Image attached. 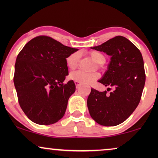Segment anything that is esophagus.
Segmentation results:
<instances>
[{
  "mask_svg": "<svg viewBox=\"0 0 158 158\" xmlns=\"http://www.w3.org/2000/svg\"><path fill=\"white\" fill-rule=\"evenodd\" d=\"M75 86H76V88H78L80 87V85H81V83L77 81H75Z\"/></svg>",
  "mask_w": 158,
  "mask_h": 158,
  "instance_id": "34e87169",
  "label": "esophagus"
}]
</instances>
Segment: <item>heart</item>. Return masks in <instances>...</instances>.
Segmentation results:
<instances>
[{
	"mask_svg": "<svg viewBox=\"0 0 158 158\" xmlns=\"http://www.w3.org/2000/svg\"><path fill=\"white\" fill-rule=\"evenodd\" d=\"M89 55L98 64H103L106 62V57L99 52L91 51L89 52ZM79 60V52L72 53L67 57V66L70 69L75 68L78 64ZM70 77L75 81L81 82L83 83L90 84L98 78V75L96 74V73H87L82 70H76L71 73Z\"/></svg>",
	"mask_w": 158,
	"mask_h": 158,
	"instance_id": "heart-1",
	"label": "heart"
}]
</instances>
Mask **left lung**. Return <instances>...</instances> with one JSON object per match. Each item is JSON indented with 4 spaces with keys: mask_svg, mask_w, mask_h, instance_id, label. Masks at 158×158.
<instances>
[{
    "mask_svg": "<svg viewBox=\"0 0 158 158\" xmlns=\"http://www.w3.org/2000/svg\"><path fill=\"white\" fill-rule=\"evenodd\" d=\"M91 48L111 57L107 71L98 82L114 90L108 94L106 90L91 88L87 100L88 111L98 124L116 126L133 113L141 99L145 83L143 58L139 49L122 36Z\"/></svg>",
    "mask_w": 158,
    "mask_h": 158,
    "instance_id": "obj_1",
    "label": "left lung"
}]
</instances>
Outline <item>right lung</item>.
Masks as SVG:
<instances>
[{"instance_id":"1","label":"right lung","mask_w":158,"mask_h":158,"mask_svg":"<svg viewBox=\"0 0 158 158\" xmlns=\"http://www.w3.org/2000/svg\"><path fill=\"white\" fill-rule=\"evenodd\" d=\"M77 50L49 36H38L19 53L14 83L19 105L33 122L49 125L63 117L75 91L73 81L63 83L68 75L66 58Z\"/></svg>"}]
</instances>
